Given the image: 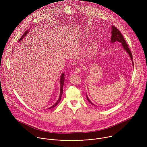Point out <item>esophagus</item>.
<instances>
[{"mask_svg": "<svg viewBox=\"0 0 147 147\" xmlns=\"http://www.w3.org/2000/svg\"><path fill=\"white\" fill-rule=\"evenodd\" d=\"M82 71V69L79 67H76L75 69V73L76 74H79L80 72Z\"/></svg>", "mask_w": 147, "mask_h": 147, "instance_id": "esophagus-1", "label": "esophagus"}]
</instances>
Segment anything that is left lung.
<instances>
[{
	"mask_svg": "<svg viewBox=\"0 0 147 147\" xmlns=\"http://www.w3.org/2000/svg\"><path fill=\"white\" fill-rule=\"evenodd\" d=\"M111 42L112 43L113 42H121L122 45V46L123 47V48L125 49V50L127 51V53L129 54V57H131V60H132V53L129 49V47H128V45L126 43V41L123 37V36L122 35V33H121V32L114 26H112V31H111ZM132 64H134L133 61H132ZM86 98L88 100V101L92 104V105H94L88 98L87 95H86Z\"/></svg>",
	"mask_w": 147,
	"mask_h": 147,
	"instance_id": "left-lung-1",
	"label": "left lung"
}]
</instances>
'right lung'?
Wrapping results in <instances>:
<instances>
[{
    "mask_svg": "<svg viewBox=\"0 0 147 147\" xmlns=\"http://www.w3.org/2000/svg\"><path fill=\"white\" fill-rule=\"evenodd\" d=\"M28 31H29V30L25 32L24 33V34L22 35V36L20 38V39L19 41H21V40L23 38V37L28 33ZM60 83H61V93H60V95H59V99L58 100V101H57V102H56L54 105H53L51 107H49V109H51V108H53V107H54L55 106H56L57 105L59 104V102H60V101H61V97H62V94H63V85H64V74H62V75H61V80H60Z\"/></svg>",
    "mask_w": 147,
    "mask_h": 147,
    "instance_id": "obj_1",
    "label": "right lung"
}]
</instances>
